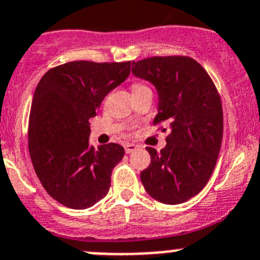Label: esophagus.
I'll use <instances>...</instances> for the list:
<instances>
[{"label": "esophagus", "mask_w": 260, "mask_h": 260, "mask_svg": "<svg viewBox=\"0 0 260 260\" xmlns=\"http://www.w3.org/2000/svg\"><path fill=\"white\" fill-rule=\"evenodd\" d=\"M137 147H138L137 145H135V144H124V149H125V152H127V154L133 152L136 149H137Z\"/></svg>", "instance_id": "esophagus-1"}]
</instances>
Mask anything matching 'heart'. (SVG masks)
Instances as JSON below:
<instances>
[{"mask_svg": "<svg viewBox=\"0 0 260 260\" xmlns=\"http://www.w3.org/2000/svg\"><path fill=\"white\" fill-rule=\"evenodd\" d=\"M146 86H144V84L141 83H135L133 84V89H138V88H145Z\"/></svg>", "mask_w": 260, "mask_h": 260, "instance_id": "b5f03b06", "label": "heart"}]
</instances>
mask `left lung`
I'll use <instances>...</instances> for the list:
<instances>
[{
	"label": "left lung",
	"instance_id": "left-lung-1",
	"mask_svg": "<svg viewBox=\"0 0 260 260\" xmlns=\"http://www.w3.org/2000/svg\"><path fill=\"white\" fill-rule=\"evenodd\" d=\"M132 74L156 88L154 124L169 128L164 149L147 147L151 161L141 172L142 185L160 203H185L205 187L217 164L223 136L219 93L207 70L187 56L133 61Z\"/></svg>",
	"mask_w": 260,
	"mask_h": 260
}]
</instances>
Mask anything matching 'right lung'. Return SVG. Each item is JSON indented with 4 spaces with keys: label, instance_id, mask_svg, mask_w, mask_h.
Wrapping results in <instances>:
<instances>
[{
    "label": "right lung",
    "instance_id": "add662e5",
    "mask_svg": "<svg viewBox=\"0 0 260 260\" xmlns=\"http://www.w3.org/2000/svg\"><path fill=\"white\" fill-rule=\"evenodd\" d=\"M129 73L131 61H72L48 70L36 88L29 154L45 190L64 207L87 209L109 192L111 172L124 149L118 144L91 146L89 119Z\"/></svg>",
    "mask_w": 260,
    "mask_h": 260
}]
</instances>
